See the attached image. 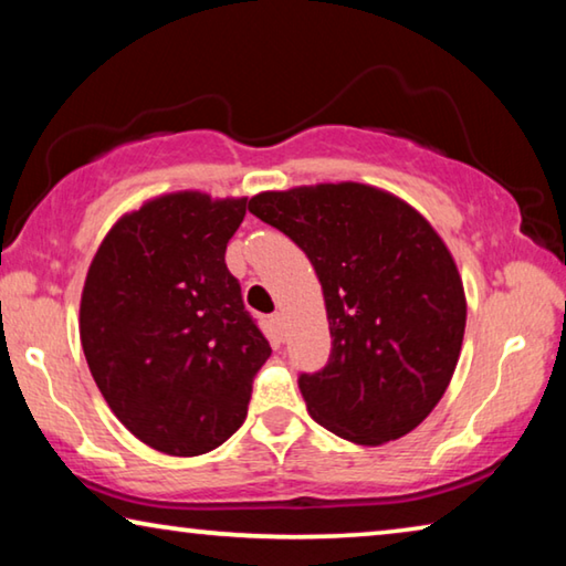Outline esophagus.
Instances as JSON below:
<instances>
[{
  "instance_id": "obj_1",
  "label": "esophagus",
  "mask_w": 566,
  "mask_h": 566,
  "mask_svg": "<svg viewBox=\"0 0 566 566\" xmlns=\"http://www.w3.org/2000/svg\"><path fill=\"white\" fill-rule=\"evenodd\" d=\"M272 325H274V329H276V335H284L286 322H284V315H282V312H274V315H272Z\"/></svg>"
}]
</instances>
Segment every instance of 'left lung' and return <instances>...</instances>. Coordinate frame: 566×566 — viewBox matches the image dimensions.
<instances>
[{"label":"left lung","instance_id":"left-lung-1","mask_svg":"<svg viewBox=\"0 0 566 566\" xmlns=\"http://www.w3.org/2000/svg\"><path fill=\"white\" fill-rule=\"evenodd\" d=\"M249 211L307 254L325 294L329 363L300 375L310 416L360 446L423 423L465 329L459 266L423 213L355 181L264 191Z\"/></svg>","mask_w":566,"mask_h":566}]
</instances>
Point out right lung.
<instances>
[{
  "mask_svg": "<svg viewBox=\"0 0 566 566\" xmlns=\"http://www.w3.org/2000/svg\"><path fill=\"white\" fill-rule=\"evenodd\" d=\"M247 199L156 196L115 221L90 262L80 343L115 418L168 455H201L247 418L272 355L223 254Z\"/></svg>",
  "mask_w": 566,
  "mask_h": 566,
  "instance_id": "right-lung-1",
  "label": "right lung"
}]
</instances>
